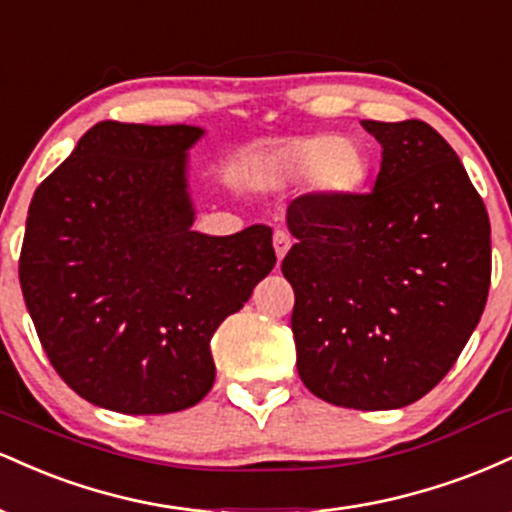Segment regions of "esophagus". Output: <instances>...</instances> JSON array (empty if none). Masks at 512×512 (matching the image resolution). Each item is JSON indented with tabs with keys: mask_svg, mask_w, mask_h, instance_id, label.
<instances>
[{
	"mask_svg": "<svg viewBox=\"0 0 512 512\" xmlns=\"http://www.w3.org/2000/svg\"><path fill=\"white\" fill-rule=\"evenodd\" d=\"M291 243H293V240H291L289 233L281 231V228H279V231H274V250H276V257H279V262L284 260L286 252L291 250Z\"/></svg>",
	"mask_w": 512,
	"mask_h": 512,
	"instance_id": "1",
	"label": "esophagus"
}]
</instances>
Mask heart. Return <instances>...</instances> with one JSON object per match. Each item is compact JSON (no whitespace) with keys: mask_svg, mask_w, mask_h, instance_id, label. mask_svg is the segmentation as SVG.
Segmentation results:
<instances>
[{"mask_svg":"<svg viewBox=\"0 0 512 512\" xmlns=\"http://www.w3.org/2000/svg\"><path fill=\"white\" fill-rule=\"evenodd\" d=\"M370 175L368 151L339 134H310L276 146L257 163V178L269 185L310 180L317 195L342 202L361 195Z\"/></svg>","mask_w":512,"mask_h":512,"instance_id":"1","label":"heart"}]
</instances>
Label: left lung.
Returning <instances> with one entry per match:
<instances>
[{"label": "left lung", "mask_w": 512, "mask_h": 512, "mask_svg": "<svg viewBox=\"0 0 512 512\" xmlns=\"http://www.w3.org/2000/svg\"><path fill=\"white\" fill-rule=\"evenodd\" d=\"M383 146L368 195H303L281 262L296 366L315 397L399 409L462 354L491 284V223L452 146L421 120L361 122Z\"/></svg>", "instance_id": "1"}]
</instances>
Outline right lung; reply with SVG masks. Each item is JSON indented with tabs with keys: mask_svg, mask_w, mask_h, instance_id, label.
I'll return each mask as SVG.
<instances>
[{
	"mask_svg": "<svg viewBox=\"0 0 512 512\" xmlns=\"http://www.w3.org/2000/svg\"><path fill=\"white\" fill-rule=\"evenodd\" d=\"M192 125H93L35 190L19 279L35 332L79 397L170 414L216 378L211 337L274 269L264 223L192 231Z\"/></svg>",
	"mask_w": 512,
	"mask_h": 512,
	"instance_id": "right-lung-1",
	"label": "right lung"
}]
</instances>
